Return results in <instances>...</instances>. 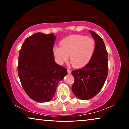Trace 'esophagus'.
<instances>
[{"instance_id":"esophagus-1","label":"esophagus","mask_w":129,"mask_h":129,"mask_svg":"<svg viewBox=\"0 0 129 129\" xmlns=\"http://www.w3.org/2000/svg\"><path fill=\"white\" fill-rule=\"evenodd\" d=\"M67 72H68V74L71 73V70H70V69H67Z\"/></svg>"}]
</instances>
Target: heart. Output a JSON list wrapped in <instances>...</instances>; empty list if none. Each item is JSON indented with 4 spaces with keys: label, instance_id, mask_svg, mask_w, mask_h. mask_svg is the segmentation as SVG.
Segmentation results:
<instances>
[{
    "label": "heart",
    "instance_id": "1",
    "mask_svg": "<svg viewBox=\"0 0 129 129\" xmlns=\"http://www.w3.org/2000/svg\"><path fill=\"white\" fill-rule=\"evenodd\" d=\"M95 47L93 39L82 35H72L60 41V47L53 48L57 61L60 64L69 59L76 68H81L88 64L93 57Z\"/></svg>",
    "mask_w": 129,
    "mask_h": 129
}]
</instances>
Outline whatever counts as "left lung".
Instances as JSON below:
<instances>
[{
  "mask_svg": "<svg viewBox=\"0 0 129 129\" xmlns=\"http://www.w3.org/2000/svg\"><path fill=\"white\" fill-rule=\"evenodd\" d=\"M90 32L95 43L93 57L86 66L71 72L75 77L72 90L76 97L84 100L99 93L108 74V54L104 41L95 32Z\"/></svg>",
  "mask_w": 129,
  "mask_h": 129,
  "instance_id": "8db88e82",
  "label": "left lung"
}]
</instances>
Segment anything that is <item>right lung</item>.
I'll return each mask as SVG.
<instances>
[{
    "instance_id": "right-lung-1",
    "label": "right lung",
    "mask_w": 129,
    "mask_h": 129,
    "mask_svg": "<svg viewBox=\"0 0 129 129\" xmlns=\"http://www.w3.org/2000/svg\"><path fill=\"white\" fill-rule=\"evenodd\" d=\"M53 34L35 33L25 39L19 51L18 75L23 89L39 102L53 99L58 83L67 75L65 68L57 64Z\"/></svg>"
}]
</instances>
